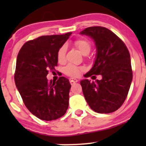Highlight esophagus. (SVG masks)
Returning a JSON list of instances; mask_svg holds the SVG:
<instances>
[{"mask_svg": "<svg viewBox=\"0 0 146 146\" xmlns=\"http://www.w3.org/2000/svg\"><path fill=\"white\" fill-rule=\"evenodd\" d=\"M69 81H70L71 85H74L76 82H78V80H76V79H74V78H71L69 79Z\"/></svg>", "mask_w": 146, "mask_h": 146, "instance_id": "34e87169", "label": "esophagus"}]
</instances>
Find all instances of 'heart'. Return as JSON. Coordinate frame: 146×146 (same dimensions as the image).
<instances>
[{
  "instance_id": "1",
  "label": "heart",
  "mask_w": 146,
  "mask_h": 146,
  "mask_svg": "<svg viewBox=\"0 0 146 146\" xmlns=\"http://www.w3.org/2000/svg\"><path fill=\"white\" fill-rule=\"evenodd\" d=\"M75 46L79 50L82 55H88L91 50V45L88 41L84 39H78L75 42ZM66 46H62L58 49L57 53V60L59 63H63L65 61V56H66ZM83 68L79 66H73V65H68L64 68V72L66 75L71 77H78L80 76V73L83 72Z\"/></svg>"
}]
</instances>
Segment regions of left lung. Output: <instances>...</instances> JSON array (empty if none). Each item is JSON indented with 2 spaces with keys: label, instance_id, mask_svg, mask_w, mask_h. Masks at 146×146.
I'll use <instances>...</instances> for the list:
<instances>
[{
  "label": "left lung",
  "instance_id": "obj_1",
  "mask_svg": "<svg viewBox=\"0 0 146 146\" xmlns=\"http://www.w3.org/2000/svg\"><path fill=\"white\" fill-rule=\"evenodd\" d=\"M80 35L89 36L96 46V59L85 77L100 75V80L80 81L84 97L94 111L109 114L115 111L127 97L133 73L129 51L125 44L107 28L88 27Z\"/></svg>",
  "mask_w": 146,
  "mask_h": 146
}]
</instances>
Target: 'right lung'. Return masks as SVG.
<instances>
[{
  "label": "right lung",
  "mask_w": 146,
  "mask_h": 146,
  "mask_svg": "<svg viewBox=\"0 0 146 146\" xmlns=\"http://www.w3.org/2000/svg\"><path fill=\"white\" fill-rule=\"evenodd\" d=\"M71 32L47 35L27 42L17 57L15 82L24 104L37 118L55 120L68 108L70 82L60 77L56 82L46 78L48 70H55L57 53Z\"/></svg>",
  "instance_id": "add662e5"
}]
</instances>
